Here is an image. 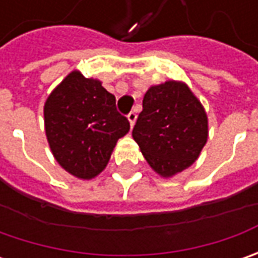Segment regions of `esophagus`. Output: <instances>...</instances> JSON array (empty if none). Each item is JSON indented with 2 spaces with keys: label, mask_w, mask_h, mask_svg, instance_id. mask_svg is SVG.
<instances>
[{
  "label": "esophagus",
  "mask_w": 258,
  "mask_h": 258,
  "mask_svg": "<svg viewBox=\"0 0 258 258\" xmlns=\"http://www.w3.org/2000/svg\"><path fill=\"white\" fill-rule=\"evenodd\" d=\"M136 119H138V114H136V112H131V113L127 114V120H129V123H131V126H132V127H134Z\"/></svg>",
  "instance_id": "obj_1"
}]
</instances>
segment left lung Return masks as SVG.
Returning a JSON list of instances; mask_svg holds the SVG:
<instances>
[{
	"label": "left lung",
	"instance_id": "1",
	"mask_svg": "<svg viewBox=\"0 0 258 258\" xmlns=\"http://www.w3.org/2000/svg\"><path fill=\"white\" fill-rule=\"evenodd\" d=\"M132 136L146 162L165 179L198 159L208 141V116L186 83L166 80L144 96Z\"/></svg>",
	"mask_w": 258,
	"mask_h": 258
}]
</instances>
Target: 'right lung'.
Wrapping results in <instances>:
<instances>
[{
  "label": "right lung",
  "instance_id": "1",
  "mask_svg": "<svg viewBox=\"0 0 258 258\" xmlns=\"http://www.w3.org/2000/svg\"><path fill=\"white\" fill-rule=\"evenodd\" d=\"M116 99L99 79L73 70L44 103V129L58 165L79 179H93L109 164L114 146L129 132Z\"/></svg>",
  "mask_w": 258,
  "mask_h": 258
}]
</instances>
